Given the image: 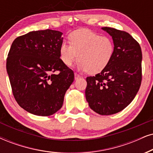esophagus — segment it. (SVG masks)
Wrapping results in <instances>:
<instances>
[{
  "label": "esophagus",
  "mask_w": 153,
  "mask_h": 153,
  "mask_svg": "<svg viewBox=\"0 0 153 153\" xmlns=\"http://www.w3.org/2000/svg\"><path fill=\"white\" fill-rule=\"evenodd\" d=\"M80 77H81L80 75H79V74H78V73H75V80H78V79L80 78Z\"/></svg>",
  "instance_id": "obj_1"
}]
</instances>
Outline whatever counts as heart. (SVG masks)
<instances>
[{
	"instance_id": "b5f03b06",
	"label": "heart",
	"mask_w": 153,
	"mask_h": 153,
	"mask_svg": "<svg viewBox=\"0 0 153 153\" xmlns=\"http://www.w3.org/2000/svg\"><path fill=\"white\" fill-rule=\"evenodd\" d=\"M69 43L63 42L59 49L60 58L67 66L80 61L78 68L95 74L109 65L114 53L113 40L107 36L89 30H78L68 36Z\"/></svg>"
}]
</instances>
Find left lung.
Returning <instances> with one entry per match:
<instances>
[{"instance_id": "obj_1", "label": "left lung", "mask_w": 153, "mask_h": 153, "mask_svg": "<svg viewBox=\"0 0 153 153\" xmlns=\"http://www.w3.org/2000/svg\"><path fill=\"white\" fill-rule=\"evenodd\" d=\"M113 39L114 53L101 73L87 77L86 100L93 111L111 115L122 111L136 97L142 81L140 44L125 31L102 28Z\"/></svg>"}]
</instances>
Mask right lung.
<instances>
[{
  "label": "right lung",
  "instance_id": "add662e5",
  "mask_svg": "<svg viewBox=\"0 0 153 153\" xmlns=\"http://www.w3.org/2000/svg\"><path fill=\"white\" fill-rule=\"evenodd\" d=\"M61 35L49 29L30 32L15 39L7 54L13 96L22 109L34 115L46 117L59 111L74 80L73 71L60 59Z\"/></svg>",
  "mask_w": 153,
  "mask_h": 153
}]
</instances>
